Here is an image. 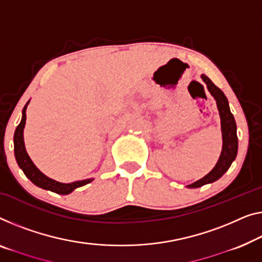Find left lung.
I'll use <instances>...</instances> for the list:
<instances>
[{
	"label": "left lung",
	"mask_w": 262,
	"mask_h": 262,
	"mask_svg": "<svg viewBox=\"0 0 262 262\" xmlns=\"http://www.w3.org/2000/svg\"><path fill=\"white\" fill-rule=\"evenodd\" d=\"M202 80L205 81L208 88L209 93L214 96V99L216 100L219 114L221 118V129H222V151L220 155V159L216 163V166L214 167L210 173L206 175L205 178L200 179V180L189 185V188H198L206 185V183H212L216 181L217 179H220L226 171L228 170L231 167L234 159L236 158L237 153V136H236V123L234 120V116L231 113V109L228 106L227 97L225 96V94L222 93L220 88H217L215 84L210 81L206 75H201Z\"/></svg>",
	"instance_id": "8db88e82"
}]
</instances>
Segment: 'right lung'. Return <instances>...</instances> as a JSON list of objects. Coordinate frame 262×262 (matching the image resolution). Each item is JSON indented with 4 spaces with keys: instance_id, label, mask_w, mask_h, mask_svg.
Masks as SVG:
<instances>
[{
    "instance_id": "right-lung-1",
    "label": "right lung",
    "mask_w": 262,
    "mask_h": 262,
    "mask_svg": "<svg viewBox=\"0 0 262 262\" xmlns=\"http://www.w3.org/2000/svg\"><path fill=\"white\" fill-rule=\"evenodd\" d=\"M28 103L29 101L27 102L25 108H23L22 120L18 126L16 127V130H15V134H14L15 158H16V161L18 163L19 168L23 170V173L26 174V177L37 187H41V188L43 189L52 190L54 193L63 194V195L72 193L75 188H79L81 186H84L87 185V183L92 182L93 179H88V180H82V181H75L72 183H61L53 180V179H49L48 177H46L43 173H41V171L36 168V166H35L33 161L30 160L29 155L27 154L25 141H23V128H25V124H26V119H27L26 109H27V106H28Z\"/></svg>"
}]
</instances>
